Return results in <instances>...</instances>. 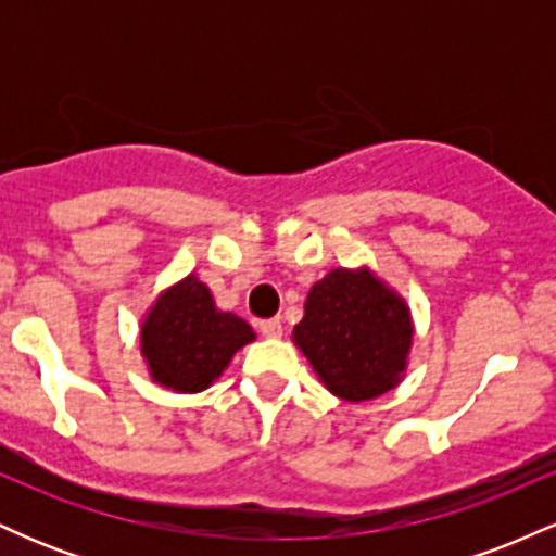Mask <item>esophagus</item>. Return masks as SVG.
I'll return each mask as SVG.
<instances>
[{"label":"esophagus","mask_w":556,"mask_h":556,"mask_svg":"<svg viewBox=\"0 0 556 556\" xmlns=\"http://www.w3.org/2000/svg\"><path fill=\"white\" fill-rule=\"evenodd\" d=\"M258 329L266 340H277V337H282V321H279V318H266V321L258 324Z\"/></svg>","instance_id":"esophagus-1"}]
</instances>
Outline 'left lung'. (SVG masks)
<instances>
[{
	"mask_svg": "<svg viewBox=\"0 0 556 556\" xmlns=\"http://www.w3.org/2000/svg\"><path fill=\"white\" fill-rule=\"evenodd\" d=\"M292 342L334 397L366 402L405 376L413 344L410 308L368 266H340L311 287Z\"/></svg>",
	"mask_w": 556,
	"mask_h": 556,
	"instance_id": "8db88e82",
	"label": "left lung"
}]
</instances>
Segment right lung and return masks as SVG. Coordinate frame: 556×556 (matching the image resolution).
Masks as SVG:
<instances>
[{
    "mask_svg": "<svg viewBox=\"0 0 556 556\" xmlns=\"http://www.w3.org/2000/svg\"><path fill=\"white\" fill-rule=\"evenodd\" d=\"M253 340L251 324L216 308L195 274L167 287L140 324V355L151 379L180 394L212 387L232 355Z\"/></svg>",
    "mask_w": 556,
    "mask_h": 556,
    "instance_id": "1",
    "label": "right lung"
}]
</instances>
